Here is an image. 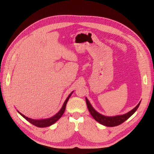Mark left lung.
Instances as JSON below:
<instances>
[{"label": "left lung", "instance_id": "8db88e82", "mask_svg": "<svg viewBox=\"0 0 154 154\" xmlns=\"http://www.w3.org/2000/svg\"><path fill=\"white\" fill-rule=\"evenodd\" d=\"M85 100H86V103L87 105L88 111H89V112L92 115L93 118H94L96 121H97L98 123H101L103 125L106 126V127H116V126L119 125L122 123H123V122H125L126 120L128 119L130 116H131L137 110L141 103V101L139 102L138 105L135 107L134 109H132L131 111L128 112L127 114L122 115V116H114V117H108V116H105L99 114L98 112H97L93 109V107L89 103L88 100L87 98H85Z\"/></svg>", "mask_w": 154, "mask_h": 154}]
</instances>
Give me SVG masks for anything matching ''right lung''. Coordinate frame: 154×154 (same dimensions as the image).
<instances>
[{"instance_id": "right-lung-1", "label": "right lung", "mask_w": 154, "mask_h": 154, "mask_svg": "<svg viewBox=\"0 0 154 154\" xmlns=\"http://www.w3.org/2000/svg\"><path fill=\"white\" fill-rule=\"evenodd\" d=\"M72 92H71V94H69V96L67 97V98L66 99V101L64 102V103L63 105L62 108L58 112L55 114L54 116H53L52 118H48V119H39V120H36V119H32L31 118H29L26 117L24 115H23L22 114H21L20 112H18V113H19L22 117H24L27 121H28L29 123H31V124H32L33 125L36 126V127H41V128H43V127H49V126L52 125L53 124H54V123H56L57 122V121L62 117V116L63 115V114L64 113L65 110H66V104L67 103V101L69 99V97H71V94H72Z\"/></svg>"}]
</instances>
